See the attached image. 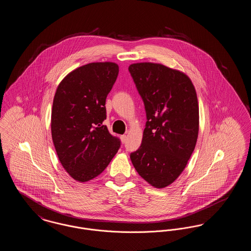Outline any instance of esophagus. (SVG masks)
Segmentation results:
<instances>
[{
    "label": "esophagus",
    "mask_w": 251,
    "mask_h": 251,
    "mask_svg": "<svg viewBox=\"0 0 251 251\" xmlns=\"http://www.w3.org/2000/svg\"><path fill=\"white\" fill-rule=\"evenodd\" d=\"M120 140H121V142H122V143H125V142H126V140H127V135H125V134L121 135V136H120Z\"/></svg>",
    "instance_id": "1"
}]
</instances>
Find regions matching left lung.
Masks as SVG:
<instances>
[{"label": "left lung", "instance_id": "left-lung-1", "mask_svg": "<svg viewBox=\"0 0 251 251\" xmlns=\"http://www.w3.org/2000/svg\"><path fill=\"white\" fill-rule=\"evenodd\" d=\"M129 72L143 99L147 123L131 163L155 188L178 179L195 150L200 111L197 92L184 73L159 63H134Z\"/></svg>", "mask_w": 251, "mask_h": 251}]
</instances>
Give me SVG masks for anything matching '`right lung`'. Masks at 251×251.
Here are the masks:
<instances>
[{
  "label": "right lung",
  "instance_id": "right-lung-1",
  "mask_svg": "<svg viewBox=\"0 0 251 251\" xmlns=\"http://www.w3.org/2000/svg\"><path fill=\"white\" fill-rule=\"evenodd\" d=\"M119 69L114 62L89 63L66 75L56 88L51 137L62 167L79 182L99 176L120 149V140L102 124Z\"/></svg>",
  "mask_w": 251,
  "mask_h": 251
}]
</instances>
